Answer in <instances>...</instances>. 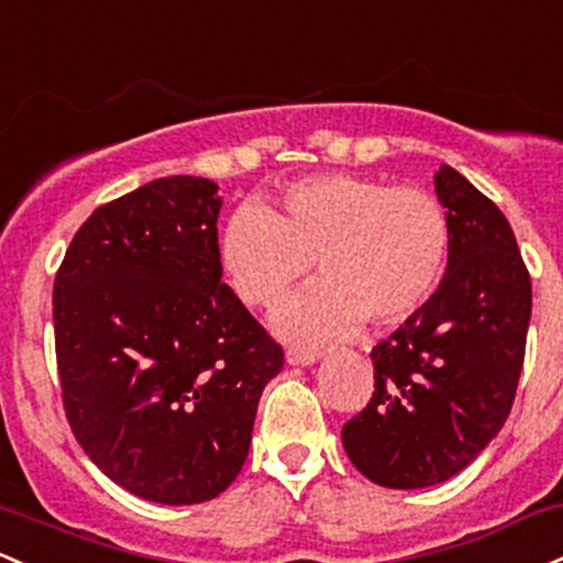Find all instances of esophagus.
I'll return each mask as SVG.
<instances>
[{
	"label": "esophagus",
	"mask_w": 563,
	"mask_h": 563,
	"mask_svg": "<svg viewBox=\"0 0 563 563\" xmlns=\"http://www.w3.org/2000/svg\"><path fill=\"white\" fill-rule=\"evenodd\" d=\"M314 357H318V352L314 350H301V347L286 350V361L291 363V366H310V363H314Z\"/></svg>",
	"instance_id": "esophagus-1"
}]
</instances>
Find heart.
Masks as SVG:
<instances>
[{
  "label": "heart",
  "mask_w": 563,
  "mask_h": 563,
  "mask_svg": "<svg viewBox=\"0 0 563 563\" xmlns=\"http://www.w3.org/2000/svg\"><path fill=\"white\" fill-rule=\"evenodd\" d=\"M452 253V219L430 189L366 176L294 181L269 206L227 219L219 258L249 307H277L310 275L323 283L288 305L277 323L301 342L404 323L441 288Z\"/></svg>",
  "instance_id": "1"
}]
</instances>
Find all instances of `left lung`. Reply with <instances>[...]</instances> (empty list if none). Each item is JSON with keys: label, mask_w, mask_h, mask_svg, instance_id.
Segmentation results:
<instances>
[{"label": "left lung", "mask_w": 563, "mask_h": 563, "mask_svg": "<svg viewBox=\"0 0 563 563\" xmlns=\"http://www.w3.org/2000/svg\"><path fill=\"white\" fill-rule=\"evenodd\" d=\"M435 191L452 219L446 275L372 350V400L342 428L352 465L390 489L452 478L503 430L532 318V280L505 213L449 165Z\"/></svg>", "instance_id": "8db88e82"}]
</instances>
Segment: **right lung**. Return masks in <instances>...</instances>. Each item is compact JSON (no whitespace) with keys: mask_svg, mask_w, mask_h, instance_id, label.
<instances>
[{"mask_svg":"<svg viewBox=\"0 0 563 563\" xmlns=\"http://www.w3.org/2000/svg\"><path fill=\"white\" fill-rule=\"evenodd\" d=\"M216 184L170 176L96 208L55 272V361L85 454L163 505L243 471L283 347L221 283Z\"/></svg>","mask_w":563,"mask_h":563,"instance_id":"right-lung-1","label":"right lung"}]
</instances>
